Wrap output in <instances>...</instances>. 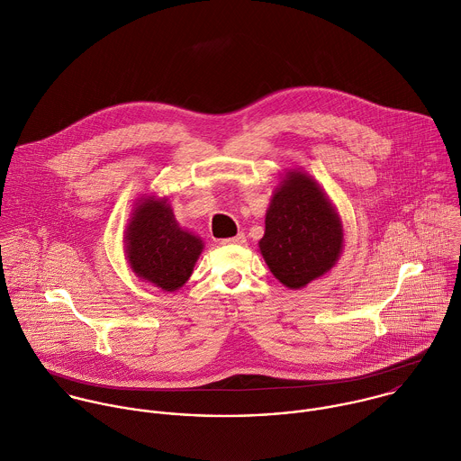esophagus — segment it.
I'll use <instances>...</instances> for the list:
<instances>
[{"label": "esophagus", "instance_id": "1", "mask_svg": "<svg viewBox=\"0 0 461 461\" xmlns=\"http://www.w3.org/2000/svg\"><path fill=\"white\" fill-rule=\"evenodd\" d=\"M222 244H237V246H242V244H246V235L240 231V233H237V235L231 237V239H224Z\"/></svg>", "mask_w": 461, "mask_h": 461}]
</instances>
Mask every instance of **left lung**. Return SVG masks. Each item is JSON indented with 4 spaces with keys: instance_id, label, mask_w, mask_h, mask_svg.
Returning a JSON list of instances; mask_svg holds the SVG:
<instances>
[{
    "instance_id": "1",
    "label": "left lung",
    "mask_w": 461,
    "mask_h": 461,
    "mask_svg": "<svg viewBox=\"0 0 461 461\" xmlns=\"http://www.w3.org/2000/svg\"><path fill=\"white\" fill-rule=\"evenodd\" d=\"M260 251L271 273L300 289L325 275L343 248V228L330 201L305 174L293 172L266 213Z\"/></svg>"
}]
</instances>
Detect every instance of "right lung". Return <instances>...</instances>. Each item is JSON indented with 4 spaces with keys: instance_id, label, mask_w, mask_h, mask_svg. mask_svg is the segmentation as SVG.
Returning a JSON list of instances; mask_svg holds the SVG:
<instances>
[{
    "instance_id": "add662e5",
    "label": "right lung",
    "mask_w": 461,
    "mask_h": 461,
    "mask_svg": "<svg viewBox=\"0 0 461 461\" xmlns=\"http://www.w3.org/2000/svg\"><path fill=\"white\" fill-rule=\"evenodd\" d=\"M127 230V260L132 271L165 291L179 289L192 275L203 242L183 231L167 201L147 199Z\"/></svg>"
}]
</instances>
